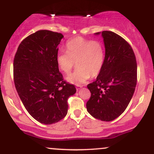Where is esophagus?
I'll return each instance as SVG.
<instances>
[{"label":"esophagus","mask_w":154,"mask_h":154,"mask_svg":"<svg viewBox=\"0 0 154 154\" xmlns=\"http://www.w3.org/2000/svg\"><path fill=\"white\" fill-rule=\"evenodd\" d=\"M81 88H82V85H77V91L80 89Z\"/></svg>","instance_id":"1"}]
</instances>
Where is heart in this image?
I'll return each mask as SVG.
<instances>
[{
    "label": "heart",
    "mask_w": 154,
    "mask_h": 154,
    "mask_svg": "<svg viewBox=\"0 0 154 154\" xmlns=\"http://www.w3.org/2000/svg\"><path fill=\"white\" fill-rule=\"evenodd\" d=\"M105 61V49L98 40L77 37L66 43V52L60 51L56 56V63L63 73L69 74L75 66L77 69L67 77L73 84L82 85L101 72Z\"/></svg>",
    "instance_id": "obj_1"
}]
</instances>
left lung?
<instances>
[{
  "label": "left lung",
  "instance_id": "obj_1",
  "mask_svg": "<svg viewBox=\"0 0 154 154\" xmlns=\"http://www.w3.org/2000/svg\"><path fill=\"white\" fill-rule=\"evenodd\" d=\"M101 35L105 61L96 80L88 85L91 95L86 107L95 119L110 122L122 114L132 99L137 84V62L131 45L123 38L111 31Z\"/></svg>",
  "mask_w": 154,
  "mask_h": 154
}]
</instances>
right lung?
<instances>
[{
  "label": "right lung",
  "instance_id": "add662e5",
  "mask_svg": "<svg viewBox=\"0 0 154 154\" xmlns=\"http://www.w3.org/2000/svg\"><path fill=\"white\" fill-rule=\"evenodd\" d=\"M63 38L56 32L37 31L21 42L14 59V80L19 98L28 113L45 125L65 117L67 100L76 93L56 63Z\"/></svg>",
  "mask_w": 154,
  "mask_h": 154
}]
</instances>
